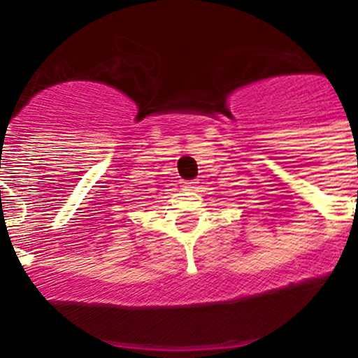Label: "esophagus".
I'll use <instances>...</instances> for the list:
<instances>
[{"label":"esophagus","instance_id":"obj_1","mask_svg":"<svg viewBox=\"0 0 358 358\" xmlns=\"http://www.w3.org/2000/svg\"><path fill=\"white\" fill-rule=\"evenodd\" d=\"M182 187L185 190H196L197 189V183L194 182V180H189V182H183Z\"/></svg>","mask_w":358,"mask_h":358}]
</instances>
